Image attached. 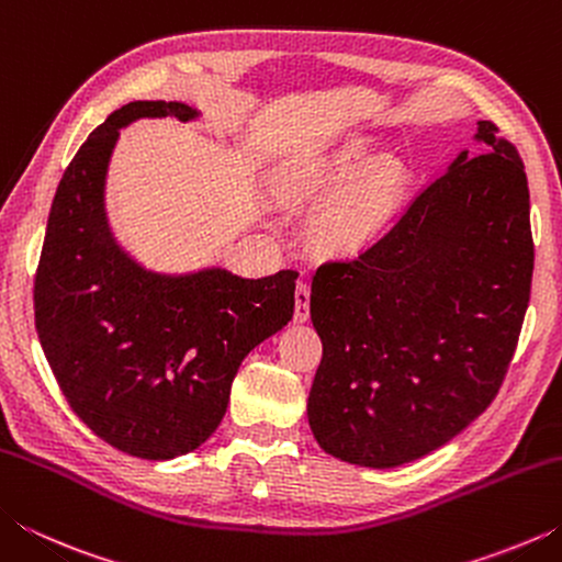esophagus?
Returning a JSON list of instances; mask_svg holds the SVG:
<instances>
[{"label": "esophagus", "instance_id": "obj_1", "mask_svg": "<svg viewBox=\"0 0 562 562\" xmlns=\"http://www.w3.org/2000/svg\"><path fill=\"white\" fill-rule=\"evenodd\" d=\"M310 319V284L297 282L294 290V322H307Z\"/></svg>", "mask_w": 562, "mask_h": 562}]
</instances>
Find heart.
<instances>
[{
    "label": "heart",
    "instance_id": "heart-1",
    "mask_svg": "<svg viewBox=\"0 0 562 562\" xmlns=\"http://www.w3.org/2000/svg\"><path fill=\"white\" fill-rule=\"evenodd\" d=\"M357 158L341 156L337 160L290 166L278 180V193L288 201H307L331 186L357 173ZM392 201L389 188L372 170L351 178L329 198L317 215V235L337 247L359 243L382 223L386 205Z\"/></svg>",
    "mask_w": 562,
    "mask_h": 562
}]
</instances>
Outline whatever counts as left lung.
Instances as JSON below:
<instances>
[{"label":"left lung","mask_w":562,"mask_h":562,"mask_svg":"<svg viewBox=\"0 0 562 562\" xmlns=\"http://www.w3.org/2000/svg\"><path fill=\"white\" fill-rule=\"evenodd\" d=\"M469 150L374 243L312 278L322 339L307 416L327 453L394 469L486 412L506 379L532 280L528 178L479 121Z\"/></svg>","instance_id":"8db88e82"}]
</instances>
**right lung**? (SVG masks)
Listing matches in <instances>:
<instances>
[{
	"label": "right lung",
	"instance_id": "add662e5",
	"mask_svg": "<svg viewBox=\"0 0 562 562\" xmlns=\"http://www.w3.org/2000/svg\"><path fill=\"white\" fill-rule=\"evenodd\" d=\"M146 116L198 113L178 101H133L83 140L46 223L34 319L74 414L113 449L166 461L211 439L237 367L292 319L297 272L247 280L211 268L173 278L121 250L103 183L119 131Z\"/></svg>",
	"mask_w": 562,
	"mask_h": 562
}]
</instances>
